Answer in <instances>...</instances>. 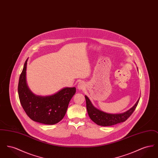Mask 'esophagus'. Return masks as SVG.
Wrapping results in <instances>:
<instances>
[{
	"label": "esophagus",
	"instance_id": "1",
	"mask_svg": "<svg viewBox=\"0 0 158 158\" xmlns=\"http://www.w3.org/2000/svg\"><path fill=\"white\" fill-rule=\"evenodd\" d=\"M77 88L79 90H83L85 88V84L83 82H79L77 85Z\"/></svg>",
	"mask_w": 158,
	"mask_h": 158
}]
</instances>
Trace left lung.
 <instances>
[{"label": "left lung", "instance_id": "obj_1", "mask_svg": "<svg viewBox=\"0 0 158 158\" xmlns=\"http://www.w3.org/2000/svg\"><path fill=\"white\" fill-rule=\"evenodd\" d=\"M85 99L87 111L90 119L99 126L105 127L113 126L127 120L135 110L140 98L132 108L127 111L121 114H108L103 112L92 105L87 96H85Z\"/></svg>", "mask_w": 158, "mask_h": 158}]
</instances>
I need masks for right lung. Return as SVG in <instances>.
<instances>
[{
  "label": "right lung",
  "instance_id": "right-lung-1",
  "mask_svg": "<svg viewBox=\"0 0 158 158\" xmlns=\"http://www.w3.org/2000/svg\"><path fill=\"white\" fill-rule=\"evenodd\" d=\"M27 61L28 59L24 63L18 86L21 104L32 120L44 124H55L64 117L69 102L76 93L75 87L64 88L50 96L34 94L26 82Z\"/></svg>",
  "mask_w": 158,
  "mask_h": 158
}]
</instances>
